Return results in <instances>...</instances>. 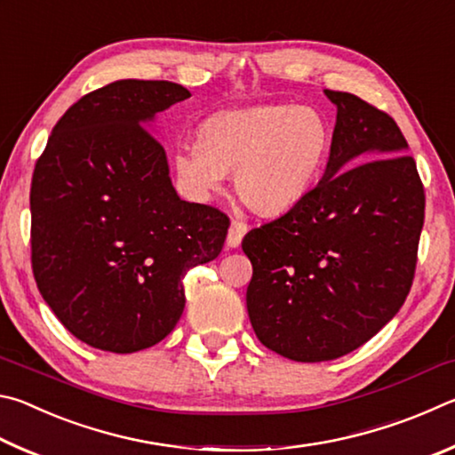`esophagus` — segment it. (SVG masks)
Wrapping results in <instances>:
<instances>
[{
  "label": "esophagus",
  "instance_id": "obj_1",
  "mask_svg": "<svg viewBox=\"0 0 455 455\" xmlns=\"http://www.w3.org/2000/svg\"><path fill=\"white\" fill-rule=\"evenodd\" d=\"M246 230H249V225H244L243 220H233V222H230L228 236H227V244L230 246V249H236V246L241 244L243 236L246 235Z\"/></svg>",
  "mask_w": 455,
  "mask_h": 455
}]
</instances>
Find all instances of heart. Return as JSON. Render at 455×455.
Returning <instances> with one entry per match:
<instances>
[{"instance_id":"b5f03b06","label":"heart","mask_w":455,"mask_h":455,"mask_svg":"<svg viewBox=\"0 0 455 455\" xmlns=\"http://www.w3.org/2000/svg\"><path fill=\"white\" fill-rule=\"evenodd\" d=\"M331 150V126L313 106H255L217 114L196 140L176 146L172 168L195 198H211L235 172L238 198L279 214L309 195Z\"/></svg>"}]
</instances>
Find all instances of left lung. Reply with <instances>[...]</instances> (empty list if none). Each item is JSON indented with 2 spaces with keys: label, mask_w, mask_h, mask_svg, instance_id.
<instances>
[{
  "label": "left lung",
  "mask_w": 455,
  "mask_h": 455,
  "mask_svg": "<svg viewBox=\"0 0 455 455\" xmlns=\"http://www.w3.org/2000/svg\"><path fill=\"white\" fill-rule=\"evenodd\" d=\"M325 174L283 217L252 228L246 311L259 341L317 363L347 355L387 325L411 289L426 196L394 118L347 92Z\"/></svg>",
  "instance_id": "1"
}]
</instances>
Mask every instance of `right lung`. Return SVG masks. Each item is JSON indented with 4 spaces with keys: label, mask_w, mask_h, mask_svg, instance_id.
I'll return each mask as SVG.
<instances>
[{
    "label": "right lung",
    "mask_w": 455,
    "mask_h": 455,
    "mask_svg": "<svg viewBox=\"0 0 455 455\" xmlns=\"http://www.w3.org/2000/svg\"><path fill=\"white\" fill-rule=\"evenodd\" d=\"M190 92L118 80L80 98L37 160L32 267L44 301L90 347L134 353L171 333L182 279L217 259L228 219L172 187L154 120Z\"/></svg>",
    "instance_id": "right-lung-1"
}]
</instances>
